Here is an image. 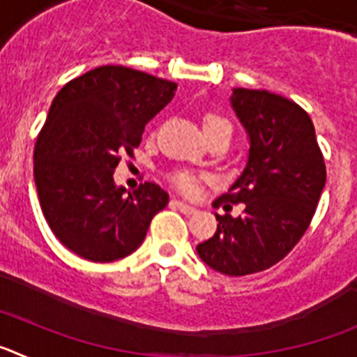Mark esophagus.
I'll return each mask as SVG.
<instances>
[{"mask_svg":"<svg viewBox=\"0 0 357 357\" xmlns=\"http://www.w3.org/2000/svg\"><path fill=\"white\" fill-rule=\"evenodd\" d=\"M172 206L176 207V209L181 211L182 214H195L197 213V207L189 206V204H185V202H181V200H172Z\"/></svg>","mask_w":357,"mask_h":357,"instance_id":"obj_1","label":"esophagus"}]
</instances>
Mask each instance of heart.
Segmentation results:
<instances>
[{"instance_id": "b5f03b06", "label": "heart", "mask_w": 357, "mask_h": 357, "mask_svg": "<svg viewBox=\"0 0 357 357\" xmlns=\"http://www.w3.org/2000/svg\"><path fill=\"white\" fill-rule=\"evenodd\" d=\"M204 130H206L207 137H213V135H232V123L227 118H223L222 114H216V112H207L204 116ZM172 182L175 184V188H178L182 193L191 195L197 191V176L189 172H175L172 175Z\"/></svg>"}]
</instances>
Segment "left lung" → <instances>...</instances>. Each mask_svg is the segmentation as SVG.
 <instances>
[{"label": "left lung", "mask_w": 357, "mask_h": 357, "mask_svg": "<svg viewBox=\"0 0 357 357\" xmlns=\"http://www.w3.org/2000/svg\"><path fill=\"white\" fill-rule=\"evenodd\" d=\"M250 135L245 172L214 206L213 238L198 243L204 263L225 275H250L284 259L305 234L326 185V160L309 114L288 98L238 87L230 98ZM243 204L238 218L228 214Z\"/></svg>", "instance_id": "obj_1"}]
</instances>
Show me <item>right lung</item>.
Returning <instances> with one entry per match:
<instances>
[{
    "mask_svg": "<svg viewBox=\"0 0 357 357\" xmlns=\"http://www.w3.org/2000/svg\"><path fill=\"white\" fill-rule=\"evenodd\" d=\"M175 82L125 66L91 69L56 93L33 150L40 209L77 255L110 263L143 243L169 195L144 182L125 197L112 173L134 157L144 125L175 96Z\"/></svg>",
    "mask_w": 357,
    "mask_h": 357,
    "instance_id": "obj_1",
    "label": "right lung"
}]
</instances>
